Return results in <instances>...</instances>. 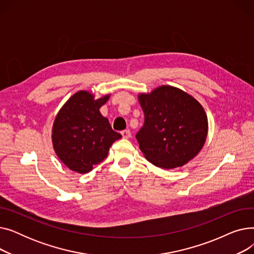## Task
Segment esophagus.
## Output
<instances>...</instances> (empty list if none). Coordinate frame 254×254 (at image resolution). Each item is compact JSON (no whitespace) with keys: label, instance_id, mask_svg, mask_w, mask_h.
<instances>
[{"label":"esophagus","instance_id":"34e87169","mask_svg":"<svg viewBox=\"0 0 254 254\" xmlns=\"http://www.w3.org/2000/svg\"><path fill=\"white\" fill-rule=\"evenodd\" d=\"M122 135H123V138H124V139H128V138H130V136H131L130 131H129L128 129L123 130V131H122Z\"/></svg>","mask_w":254,"mask_h":254}]
</instances>
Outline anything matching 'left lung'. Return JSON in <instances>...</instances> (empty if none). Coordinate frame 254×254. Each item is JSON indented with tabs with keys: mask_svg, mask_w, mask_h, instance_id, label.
Segmentation results:
<instances>
[{
	"mask_svg": "<svg viewBox=\"0 0 254 254\" xmlns=\"http://www.w3.org/2000/svg\"><path fill=\"white\" fill-rule=\"evenodd\" d=\"M145 123L136 134L141 151L154 166L185 165L202 149L208 131L207 115L195 99L164 85L140 95Z\"/></svg>",
	"mask_w": 254,
	"mask_h": 254,
	"instance_id": "1",
	"label": "left lung"
}]
</instances>
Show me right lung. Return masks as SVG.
Segmentation results:
<instances>
[{
    "mask_svg": "<svg viewBox=\"0 0 254 254\" xmlns=\"http://www.w3.org/2000/svg\"><path fill=\"white\" fill-rule=\"evenodd\" d=\"M109 99L95 100L87 91H78L58 113L52 128L53 147L61 161L78 173H88L108 155L110 146L122 138L112 129L100 108Z\"/></svg>",
    "mask_w": 254,
    "mask_h": 254,
    "instance_id": "right-lung-1",
    "label": "right lung"
}]
</instances>
